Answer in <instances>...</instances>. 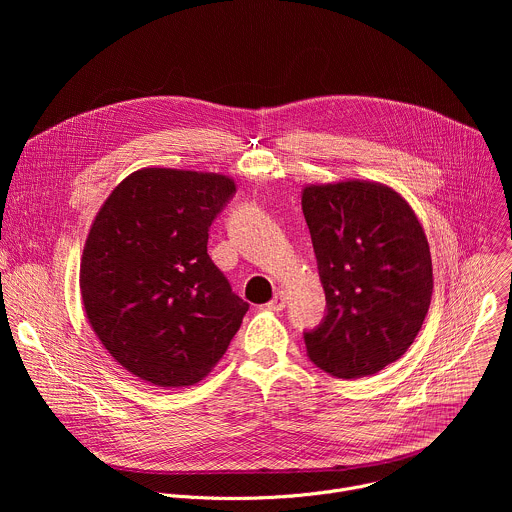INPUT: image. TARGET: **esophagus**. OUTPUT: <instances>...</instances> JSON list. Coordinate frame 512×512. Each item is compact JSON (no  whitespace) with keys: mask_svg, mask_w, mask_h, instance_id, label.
Returning <instances> with one entry per match:
<instances>
[{"mask_svg":"<svg viewBox=\"0 0 512 512\" xmlns=\"http://www.w3.org/2000/svg\"><path fill=\"white\" fill-rule=\"evenodd\" d=\"M285 306H287V294H285V291H277V294L273 296V300L267 304V310L279 312V310H283Z\"/></svg>","mask_w":512,"mask_h":512,"instance_id":"obj_1","label":"esophagus"}]
</instances>
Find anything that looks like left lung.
I'll use <instances>...</instances> for the list:
<instances>
[{"label": "left lung", "instance_id": "obj_1", "mask_svg": "<svg viewBox=\"0 0 512 512\" xmlns=\"http://www.w3.org/2000/svg\"><path fill=\"white\" fill-rule=\"evenodd\" d=\"M302 210L328 306L304 334L308 356L336 379L371 377L407 352L427 316L423 227L397 190L373 180L306 184Z\"/></svg>", "mask_w": 512, "mask_h": 512}]
</instances>
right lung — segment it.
<instances>
[{
  "label": "right lung",
  "mask_w": 512,
  "mask_h": 512,
  "mask_svg": "<svg viewBox=\"0 0 512 512\" xmlns=\"http://www.w3.org/2000/svg\"><path fill=\"white\" fill-rule=\"evenodd\" d=\"M233 192L225 174L141 168L95 216L79 273L85 314L139 381L200 383L249 310L206 253L210 225Z\"/></svg>",
  "instance_id": "add662e5"
}]
</instances>
